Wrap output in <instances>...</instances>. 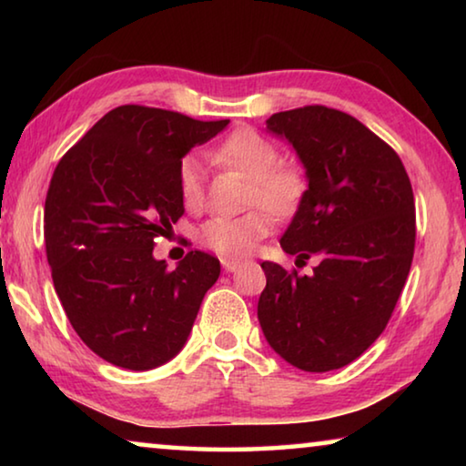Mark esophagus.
<instances>
[{
	"label": "esophagus",
	"mask_w": 466,
	"mask_h": 466,
	"mask_svg": "<svg viewBox=\"0 0 466 466\" xmlns=\"http://www.w3.org/2000/svg\"><path fill=\"white\" fill-rule=\"evenodd\" d=\"M222 267H224L226 273H234L236 269H240V263H236V261H222Z\"/></svg>",
	"instance_id": "obj_1"
}]
</instances>
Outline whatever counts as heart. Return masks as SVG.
<instances>
[{"mask_svg": "<svg viewBox=\"0 0 466 466\" xmlns=\"http://www.w3.org/2000/svg\"><path fill=\"white\" fill-rule=\"evenodd\" d=\"M216 162L230 164L250 177V203L263 205L271 214L286 216L304 193V177L296 168L281 167L279 152L269 139L252 129H236L211 149ZM178 193L185 208L203 203L205 168L199 156H185L177 172ZM269 234V218L263 211L244 216H214L199 228V242L222 257H247L258 240Z\"/></svg>", "mask_w": 466, "mask_h": 466, "instance_id": "b5f03b06", "label": "heart"}]
</instances>
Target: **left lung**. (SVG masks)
Returning <instances> with one entry per match:
<instances>
[{"label":"left lung","mask_w":466,"mask_h":466,"mask_svg":"<svg viewBox=\"0 0 466 466\" xmlns=\"http://www.w3.org/2000/svg\"><path fill=\"white\" fill-rule=\"evenodd\" d=\"M267 131L291 146L309 185L281 248L319 265L298 275L261 263L257 317L288 364L329 372L380 337L403 291L415 248L413 188L394 149L341 110H283Z\"/></svg>","instance_id":"1"}]
</instances>
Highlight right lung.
<instances>
[{
	"instance_id": "right-lung-1",
	"label": "right lung",
	"mask_w": 466,
	"mask_h": 466,
	"mask_svg": "<svg viewBox=\"0 0 466 466\" xmlns=\"http://www.w3.org/2000/svg\"><path fill=\"white\" fill-rule=\"evenodd\" d=\"M228 123L116 106L53 172L45 201L53 286L76 333L108 364L146 372L170 361L219 278V261L201 250L168 271L154 240L185 214L180 160Z\"/></svg>"
}]
</instances>
